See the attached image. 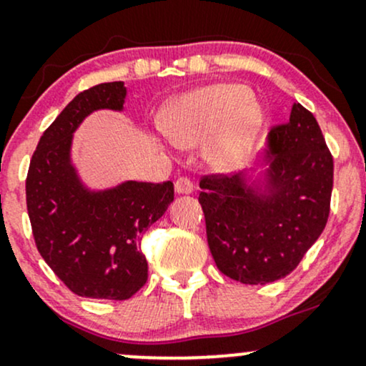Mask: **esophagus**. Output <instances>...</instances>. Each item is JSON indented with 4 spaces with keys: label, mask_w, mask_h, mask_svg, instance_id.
<instances>
[{
    "label": "esophagus",
    "mask_w": 366,
    "mask_h": 366,
    "mask_svg": "<svg viewBox=\"0 0 366 366\" xmlns=\"http://www.w3.org/2000/svg\"><path fill=\"white\" fill-rule=\"evenodd\" d=\"M192 189H194V184H192L191 179L179 177L175 180V191H177L179 194H189V192H192Z\"/></svg>",
    "instance_id": "34e87169"
}]
</instances>
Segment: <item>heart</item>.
I'll list each match as a JSON object with an SVG mask.
<instances>
[{"label": "heart", "mask_w": 366, "mask_h": 366, "mask_svg": "<svg viewBox=\"0 0 366 366\" xmlns=\"http://www.w3.org/2000/svg\"><path fill=\"white\" fill-rule=\"evenodd\" d=\"M262 127V110L251 91L237 84H217L184 96L167 113V137L179 148L204 146L217 170L244 165Z\"/></svg>", "instance_id": "b5f03b06"}]
</instances>
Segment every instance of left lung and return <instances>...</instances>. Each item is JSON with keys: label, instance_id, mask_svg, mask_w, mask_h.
<instances>
[{"label": "left lung", "instance_id": "8db88e82", "mask_svg": "<svg viewBox=\"0 0 366 366\" xmlns=\"http://www.w3.org/2000/svg\"><path fill=\"white\" fill-rule=\"evenodd\" d=\"M267 191L239 175H203L199 204L218 270L242 284H268L291 274L325 229L334 159L313 113L294 103L270 132Z\"/></svg>", "mask_w": 366, "mask_h": 366}]
</instances>
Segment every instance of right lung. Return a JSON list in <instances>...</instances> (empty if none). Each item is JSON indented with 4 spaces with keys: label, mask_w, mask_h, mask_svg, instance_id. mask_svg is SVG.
<instances>
[{
    "label": "right lung",
    "mask_w": 366,
    "mask_h": 366,
    "mask_svg": "<svg viewBox=\"0 0 366 366\" xmlns=\"http://www.w3.org/2000/svg\"><path fill=\"white\" fill-rule=\"evenodd\" d=\"M124 82L79 92L44 130L25 179L27 213L41 256L74 294L124 301L148 280L141 236L174 201V184L130 182L84 189L70 165L74 130L91 112L122 110Z\"/></svg>",
    "instance_id": "right-lung-1"
}]
</instances>
